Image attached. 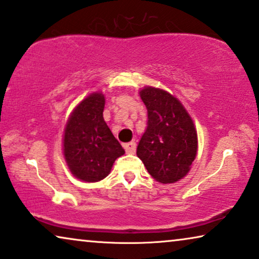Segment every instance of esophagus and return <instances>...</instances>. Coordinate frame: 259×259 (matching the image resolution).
I'll use <instances>...</instances> for the list:
<instances>
[{"label": "esophagus", "instance_id": "esophagus-1", "mask_svg": "<svg viewBox=\"0 0 259 259\" xmlns=\"http://www.w3.org/2000/svg\"><path fill=\"white\" fill-rule=\"evenodd\" d=\"M136 146H137V144L134 143V141H131V143H127L123 145V148H125L126 153L133 154V153H136Z\"/></svg>", "mask_w": 259, "mask_h": 259}]
</instances>
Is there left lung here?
I'll return each instance as SVG.
<instances>
[{
	"label": "left lung",
	"instance_id": "obj_1",
	"mask_svg": "<svg viewBox=\"0 0 259 259\" xmlns=\"http://www.w3.org/2000/svg\"><path fill=\"white\" fill-rule=\"evenodd\" d=\"M139 94L147 108L148 121L137 155L157 182H179L190 172L197 155L193 120L182 102L161 88L146 86Z\"/></svg>",
	"mask_w": 259,
	"mask_h": 259
}]
</instances>
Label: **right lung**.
Wrapping results in <instances>:
<instances>
[{
	"label": "right lung",
	"mask_w": 259,
	"mask_h": 259,
	"mask_svg": "<svg viewBox=\"0 0 259 259\" xmlns=\"http://www.w3.org/2000/svg\"><path fill=\"white\" fill-rule=\"evenodd\" d=\"M105 95L94 92L70 113L63 133V157L69 171L84 183L100 182L125 153L104 120Z\"/></svg>",
	"instance_id": "1"
}]
</instances>
